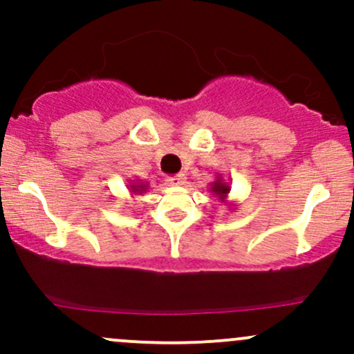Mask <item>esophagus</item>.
Instances as JSON below:
<instances>
[{
  "label": "esophagus",
  "mask_w": 354,
  "mask_h": 354,
  "mask_svg": "<svg viewBox=\"0 0 354 354\" xmlns=\"http://www.w3.org/2000/svg\"><path fill=\"white\" fill-rule=\"evenodd\" d=\"M166 181H167V185H169V187H180V185H185L187 178H185L183 174H178V176L167 178Z\"/></svg>",
  "instance_id": "1"
}]
</instances>
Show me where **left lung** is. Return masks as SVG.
<instances>
[{"instance_id":"left-lung-1","label":"left lung","mask_w":354,"mask_h":354,"mask_svg":"<svg viewBox=\"0 0 354 354\" xmlns=\"http://www.w3.org/2000/svg\"><path fill=\"white\" fill-rule=\"evenodd\" d=\"M209 192L214 195V197L219 198V202H223V203H226V205H230V209H234V203L227 202V195H230V192H231L230 181L224 180V178L221 176V174H217L216 181H214V183H210Z\"/></svg>"}]
</instances>
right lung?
<instances>
[{
	"instance_id": "1",
	"label": "right lung",
	"mask_w": 354,
	"mask_h": 354,
	"mask_svg": "<svg viewBox=\"0 0 354 354\" xmlns=\"http://www.w3.org/2000/svg\"><path fill=\"white\" fill-rule=\"evenodd\" d=\"M128 190L130 194L133 195H144L145 192L149 190V183L147 181H142V180H130V185H128Z\"/></svg>"
}]
</instances>
